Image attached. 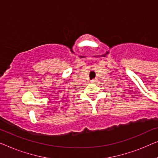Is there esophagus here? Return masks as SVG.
Here are the masks:
<instances>
[{
  "label": "esophagus",
  "mask_w": 158,
  "mask_h": 158,
  "mask_svg": "<svg viewBox=\"0 0 158 158\" xmlns=\"http://www.w3.org/2000/svg\"><path fill=\"white\" fill-rule=\"evenodd\" d=\"M97 81V79H93L91 81H92V83H95V82H96Z\"/></svg>",
  "instance_id": "esophagus-1"
}]
</instances>
